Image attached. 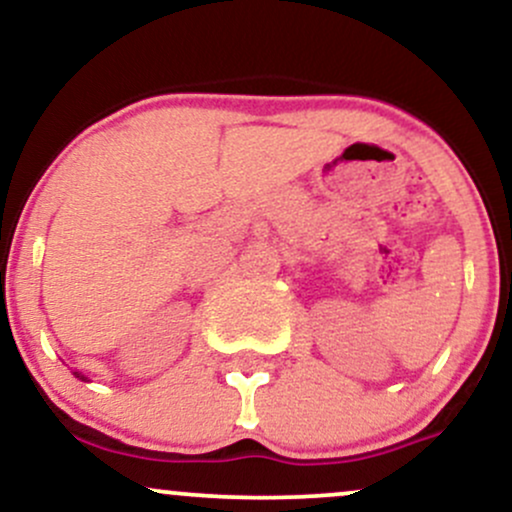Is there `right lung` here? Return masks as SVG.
Wrapping results in <instances>:
<instances>
[{
  "mask_svg": "<svg viewBox=\"0 0 512 512\" xmlns=\"http://www.w3.org/2000/svg\"><path fill=\"white\" fill-rule=\"evenodd\" d=\"M74 375H76V378H79V380H86L84 375H81V373H76V370H74Z\"/></svg>",
  "mask_w": 512,
  "mask_h": 512,
  "instance_id": "add662e5",
  "label": "right lung"
}]
</instances>
